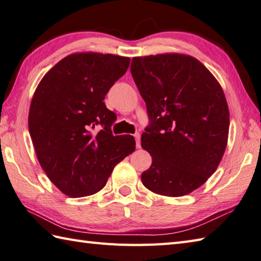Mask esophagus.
Returning <instances> with one entry per match:
<instances>
[{
    "instance_id": "34e87169",
    "label": "esophagus",
    "mask_w": 261,
    "mask_h": 261,
    "mask_svg": "<svg viewBox=\"0 0 261 261\" xmlns=\"http://www.w3.org/2000/svg\"><path fill=\"white\" fill-rule=\"evenodd\" d=\"M134 137H135V141H136V147L140 148L141 147V134H140V133H136Z\"/></svg>"
}]
</instances>
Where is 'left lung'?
Wrapping results in <instances>:
<instances>
[{
  "mask_svg": "<svg viewBox=\"0 0 261 261\" xmlns=\"http://www.w3.org/2000/svg\"><path fill=\"white\" fill-rule=\"evenodd\" d=\"M130 72L151 119L142 147L152 164L142 182L158 195H188L216 171L227 145L221 84L197 58L178 53L134 57Z\"/></svg>",
  "mask_w": 261,
  "mask_h": 261,
  "instance_id": "obj_1",
  "label": "left lung"
}]
</instances>
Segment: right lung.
Listing matches in <instances>:
<instances>
[{
  "label": "right lung",
  "mask_w": 261,
  "mask_h": 261,
  "mask_svg": "<svg viewBox=\"0 0 261 261\" xmlns=\"http://www.w3.org/2000/svg\"><path fill=\"white\" fill-rule=\"evenodd\" d=\"M129 63L125 56L74 53L53 66L36 89L28 116L31 141L40 167L64 195L98 193L116 164L135 151L132 135H113L116 115L103 102Z\"/></svg>",
  "instance_id": "add662e5"
}]
</instances>
